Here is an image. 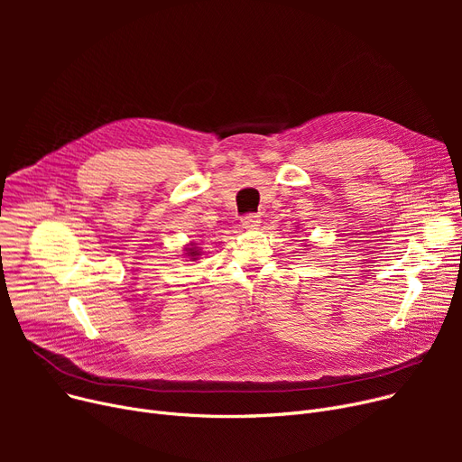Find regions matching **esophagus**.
I'll return each mask as SVG.
<instances>
[{"instance_id":"34e87169","label":"esophagus","mask_w":462,"mask_h":462,"mask_svg":"<svg viewBox=\"0 0 462 462\" xmlns=\"http://www.w3.org/2000/svg\"><path fill=\"white\" fill-rule=\"evenodd\" d=\"M241 225H244V228H256L260 226V215L258 213H247L241 217Z\"/></svg>"}]
</instances>
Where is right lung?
<instances>
[{
    "label": "right lung",
    "mask_w": 462,
    "mask_h": 462,
    "mask_svg": "<svg viewBox=\"0 0 462 462\" xmlns=\"http://www.w3.org/2000/svg\"><path fill=\"white\" fill-rule=\"evenodd\" d=\"M189 253H190V256H197V251L194 249H189Z\"/></svg>",
    "instance_id": "obj_1"
}]
</instances>
